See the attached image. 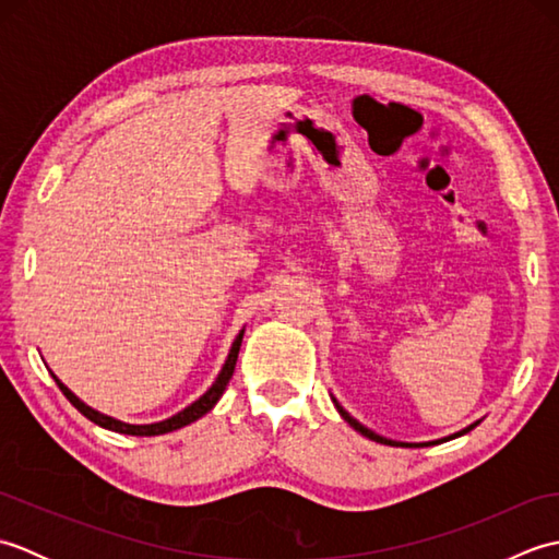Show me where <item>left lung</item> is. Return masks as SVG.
<instances>
[{"mask_svg": "<svg viewBox=\"0 0 559 559\" xmlns=\"http://www.w3.org/2000/svg\"><path fill=\"white\" fill-rule=\"evenodd\" d=\"M334 403H336V408H338V413L343 415V420H346L350 427H355V430H358L360 435H365V437H370V439H374V442H382V444H394V447H411V444H401V442H391V439H384V437H379V435H374V432H370V430H367V427H362L358 420H355V418H350V415L346 413V411H343L341 406H338V401L334 399ZM473 427H476V425H471V427H466V430H463V432H459V435H466L468 430H473Z\"/></svg>", "mask_w": 559, "mask_h": 559, "instance_id": "left-lung-1", "label": "left lung"}]
</instances>
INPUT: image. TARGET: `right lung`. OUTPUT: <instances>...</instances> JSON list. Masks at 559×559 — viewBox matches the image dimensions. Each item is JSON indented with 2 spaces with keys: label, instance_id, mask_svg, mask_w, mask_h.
<instances>
[{
  "label": "right lung",
  "instance_id": "obj_1",
  "mask_svg": "<svg viewBox=\"0 0 559 559\" xmlns=\"http://www.w3.org/2000/svg\"><path fill=\"white\" fill-rule=\"evenodd\" d=\"M240 346H242V331H240V336L235 338L233 348H230V355H228V360H225V365H223V370H221L218 379H216V382H213V386L206 391V394L201 396L199 401H194L192 406H187L185 411H180L177 415H173V418L163 420V423H153V425H127V423H120V420H115V418H108V415H103V413H98V411L88 408L86 403H81L74 394H71V391H69L62 382H59V379H57L55 374H52V377H55L57 386L62 389V394L69 399L71 406H74L81 415H86V418H88L91 423H96V425L105 427V430H112V432L136 435V437H153V435H165V432L180 430V427H185V425H189V423L199 420L201 415H206L213 406H216V401L221 399L223 389L228 386L230 377H233V372H235V362H237V353H240Z\"/></svg>",
  "mask_w": 559,
  "mask_h": 559
}]
</instances>
